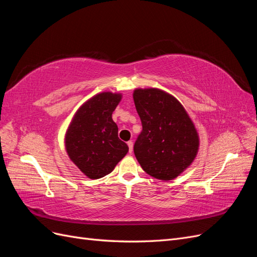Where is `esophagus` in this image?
Instances as JSON below:
<instances>
[{
	"mask_svg": "<svg viewBox=\"0 0 257 257\" xmlns=\"http://www.w3.org/2000/svg\"><path fill=\"white\" fill-rule=\"evenodd\" d=\"M127 146H128V151H130V153L133 152V142H132V141L127 142Z\"/></svg>",
	"mask_w": 257,
	"mask_h": 257,
	"instance_id": "obj_1",
	"label": "esophagus"
}]
</instances>
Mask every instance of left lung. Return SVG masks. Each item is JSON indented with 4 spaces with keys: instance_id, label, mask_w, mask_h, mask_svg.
I'll return each mask as SVG.
<instances>
[{
    "instance_id": "8db88e82",
    "label": "left lung",
    "mask_w": 257,
    "mask_h": 257,
    "mask_svg": "<svg viewBox=\"0 0 257 257\" xmlns=\"http://www.w3.org/2000/svg\"><path fill=\"white\" fill-rule=\"evenodd\" d=\"M133 98L143 132L134 145L145 172L169 181L191 166L199 150V135L182 104L158 88H138Z\"/></svg>"
}]
</instances>
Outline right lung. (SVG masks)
Returning a JSON list of instances; mask_svg holds the SVG:
<instances>
[{"label":"right lung","instance_id":"right-lung-1","mask_svg":"<svg viewBox=\"0 0 257 257\" xmlns=\"http://www.w3.org/2000/svg\"><path fill=\"white\" fill-rule=\"evenodd\" d=\"M121 99V93H97L77 109L66 130L64 145L68 158L89 179L110 174L128 152L112 120Z\"/></svg>","mask_w":257,"mask_h":257}]
</instances>
